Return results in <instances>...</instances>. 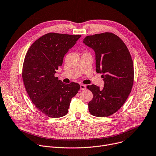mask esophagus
<instances>
[{"label":"esophagus","instance_id":"esophagus-1","mask_svg":"<svg viewBox=\"0 0 156 156\" xmlns=\"http://www.w3.org/2000/svg\"><path fill=\"white\" fill-rule=\"evenodd\" d=\"M80 90H86L87 89V87L86 85H83V84H81L80 86Z\"/></svg>","mask_w":156,"mask_h":156}]
</instances>
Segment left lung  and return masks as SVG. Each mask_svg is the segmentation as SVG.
Returning a JSON list of instances; mask_svg holds the SVG:
<instances>
[{"mask_svg": "<svg viewBox=\"0 0 156 156\" xmlns=\"http://www.w3.org/2000/svg\"><path fill=\"white\" fill-rule=\"evenodd\" d=\"M83 42L95 54L97 73L102 74L104 88L87 86L93 94L89 102L90 113L108 117L117 112L126 101L134 82V66L130 52L117 35L105 32L88 35Z\"/></svg>", "mask_w": 156, "mask_h": 156, "instance_id": "left-lung-1", "label": "left lung"}]
</instances>
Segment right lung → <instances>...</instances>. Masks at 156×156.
Masks as SVG:
<instances>
[{"mask_svg":"<svg viewBox=\"0 0 156 156\" xmlns=\"http://www.w3.org/2000/svg\"><path fill=\"white\" fill-rule=\"evenodd\" d=\"M80 35L48 33L29 49L22 68V79L29 96L45 115L57 118L66 115L72 98L80 89L79 83H64L54 74L64 57Z\"/></svg>","mask_w":156,"mask_h":156,"instance_id":"add662e5","label":"right lung"}]
</instances>
